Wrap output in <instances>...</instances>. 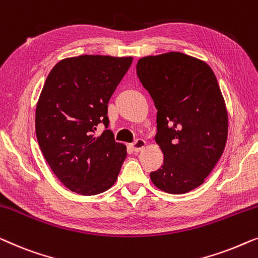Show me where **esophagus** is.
I'll use <instances>...</instances> for the list:
<instances>
[{
    "instance_id": "obj_1",
    "label": "esophagus",
    "mask_w": 258,
    "mask_h": 258,
    "mask_svg": "<svg viewBox=\"0 0 258 258\" xmlns=\"http://www.w3.org/2000/svg\"><path fill=\"white\" fill-rule=\"evenodd\" d=\"M145 146H146V141L144 139H137L132 145H131V147H132V150L134 152L141 151Z\"/></svg>"
}]
</instances>
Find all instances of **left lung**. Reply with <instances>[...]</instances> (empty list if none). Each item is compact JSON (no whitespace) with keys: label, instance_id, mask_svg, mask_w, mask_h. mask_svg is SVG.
Wrapping results in <instances>:
<instances>
[{"label":"left lung","instance_id":"8db88e82","mask_svg":"<svg viewBox=\"0 0 258 258\" xmlns=\"http://www.w3.org/2000/svg\"><path fill=\"white\" fill-rule=\"evenodd\" d=\"M137 75L158 110L155 141L164 165L150 174L169 194L201 186L222 155L228 137V113L210 67L181 52L143 57Z\"/></svg>","mask_w":258,"mask_h":258}]
</instances>
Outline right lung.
Instances as JSON below:
<instances>
[{
  "mask_svg": "<svg viewBox=\"0 0 258 258\" xmlns=\"http://www.w3.org/2000/svg\"><path fill=\"white\" fill-rule=\"evenodd\" d=\"M132 57L82 55L52 68L36 106V137L43 155L65 187L81 195L110 189L126 159L108 126L107 104Z\"/></svg>",
  "mask_w": 258,
  "mask_h": 258,
  "instance_id": "obj_1",
  "label": "right lung"
}]
</instances>
